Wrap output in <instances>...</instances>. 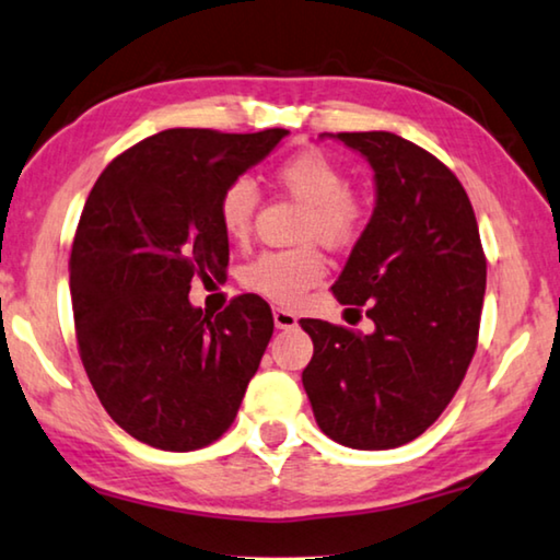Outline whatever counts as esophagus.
I'll return each mask as SVG.
<instances>
[{
    "label": "esophagus",
    "instance_id": "1",
    "mask_svg": "<svg viewBox=\"0 0 560 560\" xmlns=\"http://www.w3.org/2000/svg\"><path fill=\"white\" fill-rule=\"evenodd\" d=\"M296 314H291L289 310H273V325H277V329H291L296 327Z\"/></svg>",
    "mask_w": 560,
    "mask_h": 560
}]
</instances>
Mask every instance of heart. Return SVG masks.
Wrapping results in <instances>:
<instances>
[{"mask_svg": "<svg viewBox=\"0 0 560 560\" xmlns=\"http://www.w3.org/2000/svg\"><path fill=\"white\" fill-rule=\"evenodd\" d=\"M273 179L291 198L304 202L299 238L322 241L327 246H348L368 223V202L355 187L348 185L342 164L322 149H302L289 154L273 170ZM258 190L248 177H235L220 192V225L235 241H243L254 225ZM325 256L314 243L264 250L243 269V283L256 294L277 304H294L325 277Z\"/></svg>", "mask_w": 560, "mask_h": 560, "instance_id": "heart-1", "label": "heart"}]
</instances>
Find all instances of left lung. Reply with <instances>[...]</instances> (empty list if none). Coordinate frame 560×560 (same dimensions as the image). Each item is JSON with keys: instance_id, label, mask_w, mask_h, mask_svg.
Wrapping results in <instances>:
<instances>
[{"instance_id": "left-lung-1", "label": "left lung", "mask_w": 560, "mask_h": 560, "mask_svg": "<svg viewBox=\"0 0 560 560\" xmlns=\"http://www.w3.org/2000/svg\"><path fill=\"white\" fill-rule=\"evenodd\" d=\"M337 139L375 170L377 202L332 294L368 304L375 332L299 322L314 342L302 383L319 429L337 444L396 448L444 413L467 375L487 258L471 202L444 162L390 131Z\"/></svg>"}]
</instances>
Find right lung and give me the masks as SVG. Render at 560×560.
Masks as SVG:
<instances>
[{
  "mask_svg": "<svg viewBox=\"0 0 560 560\" xmlns=\"http://www.w3.org/2000/svg\"><path fill=\"white\" fill-rule=\"evenodd\" d=\"M287 129H167L121 152L93 185L70 250L75 340L101 406L141 444L192 452L231 429L273 335L241 294L220 314L190 304L192 279H223L218 200Z\"/></svg>",
  "mask_w": 560,
  "mask_h": 560,
  "instance_id": "1",
  "label": "right lung"
}]
</instances>
